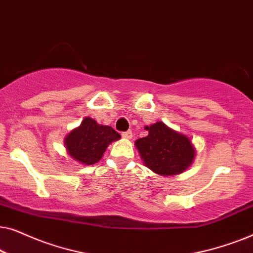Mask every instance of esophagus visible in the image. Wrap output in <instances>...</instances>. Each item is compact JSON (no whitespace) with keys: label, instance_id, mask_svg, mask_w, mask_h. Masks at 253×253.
Masks as SVG:
<instances>
[{"label":"esophagus","instance_id":"1","mask_svg":"<svg viewBox=\"0 0 253 253\" xmlns=\"http://www.w3.org/2000/svg\"><path fill=\"white\" fill-rule=\"evenodd\" d=\"M122 137L126 138V139H131L132 138V131L127 130L126 132H122Z\"/></svg>","mask_w":253,"mask_h":253}]
</instances>
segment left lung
<instances>
[{"instance_id":"left-lung-1","label":"left lung","mask_w":253,"mask_h":253,"mask_svg":"<svg viewBox=\"0 0 253 253\" xmlns=\"http://www.w3.org/2000/svg\"><path fill=\"white\" fill-rule=\"evenodd\" d=\"M148 134L136 140L144 165L160 176L181 174L190 167L196 151L185 134L170 129L164 122L145 126Z\"/></svg>"}]
</instances>
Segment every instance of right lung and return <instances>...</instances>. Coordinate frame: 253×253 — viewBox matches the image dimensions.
I'll return each instance as SVG.
<instances>
[{"mask_svg":"<svg viewBox=\"0 0 253 253\" xmlns=\"http://www.w3.org/2000/svg\"><path fill=\"white\" fill-rule=\"evenodd\" d=\"M120 138V133L112 126H101L91 117H85L81 126L65 137L64 145L74 160L89 166L96 164L108 145Z\"/></svg>","mask_w":253,"mask_h":253,"instance_id":"right-lung-1","label":"right lung"}]
</instances>
